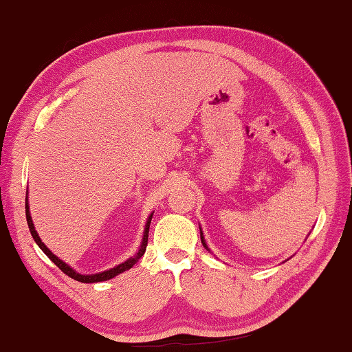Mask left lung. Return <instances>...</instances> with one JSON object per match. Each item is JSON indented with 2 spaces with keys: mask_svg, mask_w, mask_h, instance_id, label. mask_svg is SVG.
I'll return each mask as SVG.
<instances>
[{
  "mask_svg": "<svg viewBox=\"0 0 352 352\" xmlns=\"http://www.w3.org/2000/svg\"><path fill=\"white\" fill-rule=\"evenodd\" d=\"M200 239H201V243H204V247L208 250V252H210V248H208L206 242H205V239H204V233H201V230H200Z\"/></svg>",
  "mask_w": 352,
  "mask_h": 352,
  "instance_id": "obj_1",
  "label": "left lung"
}]
</instances>
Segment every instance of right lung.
Masks as SVG:
<instances>
[{"label":"right lung","mask_w":352,"mask_h":352,"mask_svg":"<svg viewBox=\"0 0 352 352\" xmlns=\"http://www.w3.org/2000/svg\"><path fill=\"white\" fill-rule=\"evenodd\" d=\"M153 212L148 216L147 222H146V228H144V234H142V242H141V247L138 250V253H136L133 258H129L126 262H122V264H119L116 267H113L110 270H105V272H100V273H94V275H80V273H77L76 270L71 269V267L67 264V262H63L62 259H58L57 256L51 252L50 248H47L43 242H41L40 236L37 231H35V226L32 222V217H31V212H29V204H28V195H26V220H28V226H29V231H31V234L34 237V241L37 242V245L43 250V253L50 258L54 264L60 269L65 275H68L69 278L76 279V281L79 283H100V281H107V279H111L115 278L119 273L126 272L129 269H132V267L136 264L141 259V256L146 253V247H147V237H148V226H151V220H152Z\"/></svg>","instance_id":"1"}]
</instances>
